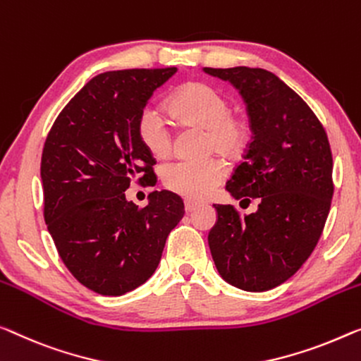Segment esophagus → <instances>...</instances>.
I'll use <instances>...</instances> for the list:
<instances>
[{
  "label": "esophagus",
  "instance_id": "1",
  "mask_svg": "<svg viewBox=\"0 0 361 361\" xmlns=\"http://www.w3.org/2000/svg\"><path fill=\"white\" fill-rule=\"evenodd\" d=\"M197 206H199V202H196V201H190V199H186V201H185V211L186 212L196 211Z\"/></svg>",
  "mask_w": 361,
  "mask_h": 361
}]
</instances>
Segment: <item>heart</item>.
Masks as SVG:
<instances>
[{
    "instance_id": "b5f03b06",
    "label": "heart",
    "mask_w": 361,
    "mask_h": 361,
    "mask_svg": "<svg viewBox=\"0 0 361 361\" xmlns=\"http://www.w3.org/2000/svg\"><path fill=\"white\" fill-rule=\"evenodd\" d=\"M170 111L181 125L206 129V147L227 159L243 152L250 139L245 118L230 113V102L220 90L204 82H190L170 100ZM142 146L155 159H165L173 149V133L160 111L146 106L137 120ZM225 165L217 157L180 159L165 165L162 181L170 191L186 199L207 197L225 178Z\"/></svg>"
}]
</instances>
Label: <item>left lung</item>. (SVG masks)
<instances>
[{
	"label": "left lung",
	"instance_id": "obj_1",
	"mask_svg": "<svg viewBox=\"0 0 361 361\" xmlns=\"http://www.w3.org/2000/svg\"><path fill=\"white\" fill-rule=\"evenodd\" d=\"M204 71L230 80L245 99L252 136L225 188L241 202H259L250 215L214 204L219 219L209 248L224 281L266 292L305 264L324 230L334 195L329 139L313 110L276 74L246 66Z\"/></svg>",
	"mask_w": 361,
	"mask_h": 361
}]
</instances>
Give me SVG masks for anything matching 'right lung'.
I'll list each match as a JSON object with an SVG mask.
<instances>
[{"mask_svg":"<svg viewBox=\"0 0 361 361\" xmlns=\"http://www.w3.org/2000/svg\"><path fill=\"white\" fill-rule=\"evenodd\" d=\"M176 68L123 69L90 79L69 100L42 152L43 217L64 266L95 293L118 297L157 269L183 199L154 191L146 207L126 201L133 180L154 186L155 159L137 120Z\"/></svg>","mask_w":361,"mask_h":361,"instance_id":"right-lung-1","label":"right lung"}]
</instances>
